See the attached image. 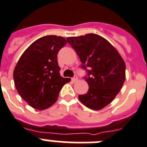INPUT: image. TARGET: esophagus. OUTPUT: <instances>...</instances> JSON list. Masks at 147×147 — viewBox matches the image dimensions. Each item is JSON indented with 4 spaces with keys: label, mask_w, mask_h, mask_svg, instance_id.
Segmentation results:
<instances>
[{
    "label": "esophagus",
    "mask_w": 147,
    "mask_h": 147,
    "mask_svg": "<svg viewBox=\"0 0 147 147\" xmlns=\"http://www.w3.org/2000/svg\"><path fill=\"white\" fill-rule=\"evenodd\" d=\"M78 80V77H77L76 75H75V76L72 78V81L73 82V83H75V82H77Z\"/></svg>",
    "instance_id": "1"
}]
</instances>
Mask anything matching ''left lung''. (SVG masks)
<instances>
[{
	"instance_id": "obj_1",
	"label": "left lung",
	"mask_w": 147,
	"mask_h": 147,
	"mask_svg": "<svg viewBox=\"0 0 147 147\" xmlns=\"http://www.w3.org/2000/svg\"><path fill=\"white\" fill-rule=\"evenodd\" d=\"M67 42L80 58L88 90L78 98L92 110H100L118 94L125 80V63L113 45L94 34L68 37Z\"/></svg>"
}]
</instances>
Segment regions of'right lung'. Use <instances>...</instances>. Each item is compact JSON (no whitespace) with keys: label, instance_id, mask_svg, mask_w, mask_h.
<instances>
[{"label":"right lung","instance_id":"1","mask_svg":"<svg viewBox=\"0 0 147 147\" xmlns=\"http://www.w3.org/2000/svg\"><path fill=\"white\" fill-rule=\"evenodd\" d=\"M67 44L64 37L45 36L33 42L14 68V85L19 94L32 108L45 110L57 100L63 86L70 78L60 75L59 51Z\"/></svg>","mask_w":147,"mask_h":147}]
</instances>
